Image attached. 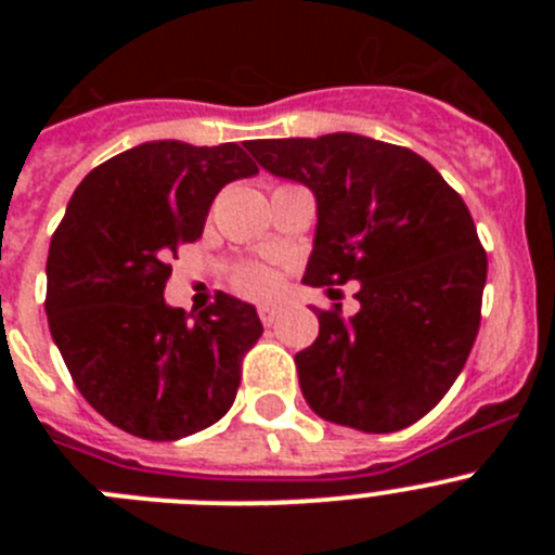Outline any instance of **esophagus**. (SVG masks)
I'll list each match as a JSON object with an SVG mask.
<instances>
[{
    "label": "esophagus",
    "instance_id": "34e87169",
    "mask_svg": "<svg viewBox=\"0 0 555 555\" xmlns=\"http://www.w3.org/2000/svg\"><path fill=\"white\" fill-rule=\"evenodd\" d=\"M278 313H281V306H278V302H263V306H258V317H261L263 325H272V322L278 320Z\"/></svg>",
    "mask_w": 555,
    "mask_h": 555
}]
</instances>
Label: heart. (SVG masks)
<instances>
[{
	"instance_id": "obj_1",
	"label": "heart",
	"mask_w": 555,
	"mask_h": 555,
	"mask_svg": "<svg viewBox=\"0 0 555 555\" xmlns=\"http://www.w3.org/2000/svg\"><path fill=\"white\" fill-rule=\"evenodd\" d=\"M272 283H274L272 274L261 267H247L235 274V288H238L242 294H253V297L267 294L269 288H272Z\"/></svg>"
}]
</instances>
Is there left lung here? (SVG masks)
Instances as JSON below:
<instances>
[{"label":"left lung","mask_w":555,"mask_h":555,"mask_svg":"<svg viewBox=\"0 0 555 555\" xmlns=\"http://www.w3.org/2000/svg\"><path fill=\"white\" fill-rule=\"evenodd\" d=\"M244 146L317 197L302 283L361 286L352 317L313 308L320 336L294 356L306 403L364 434L409 428L448 395L478 336L487 253L467 205L416 152L356 132Z\"/></svg>","instance_id":"obj_1"}]
</instances>
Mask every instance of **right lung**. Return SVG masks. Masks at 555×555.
Wrapping results in <instances>:
<instances>
[{
    "label": "right lung",
    "mask_w": 555,
    "mask_h": 555,
    "mask_svg": "<svg viewBox=\"0 0 555 555\" xmlns=\"http://www.w3.org/2000/svg\"><path fill=\"white\" fill-rule=\"evenodd\" d=\"M253 175L238 144L146 141L88 171L68 199L43 306L72 380L116 428L175 442L233 405L244 352L263 333L258 311L219 292L185 313L166 306L164 288L214 197Z\"/></svg>",
    "instance_id": "add662e5"
}]
</instances>
